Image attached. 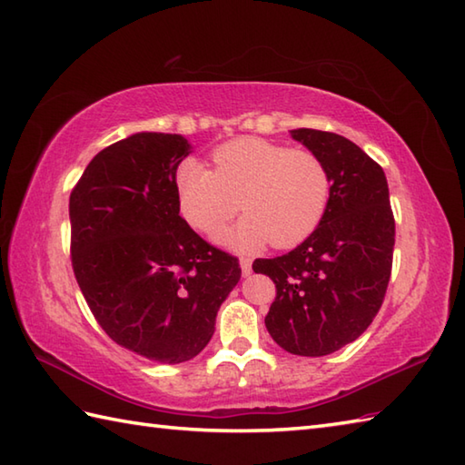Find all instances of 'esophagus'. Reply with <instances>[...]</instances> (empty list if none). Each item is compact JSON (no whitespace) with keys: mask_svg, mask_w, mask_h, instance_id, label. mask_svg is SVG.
<instances>
[{"mask_svg":"<svg viewBox=\"0 0 465 465\" xmlns=\"http://www.w3.org/2000/svg\"><path fill=\"white\" fill-rule=\"evenodd\" d=\"M240 268H242L243 278H248V275L252 273V262H250L248 258H242V260H240Z\"/></svg>","mask_w":465,"mask_h":465,"instance_id":"esophagus-1","label":"esophagus"}]
</instances>
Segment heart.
Here are the masks:
<instances>
[{
    "label": "heart",
    "mask_w": 465,
    "mask_h": 465,
    "mask_svg": "<svg viewBox=\"0 0 465 465\" xmlns=\"http://www.w3.org/2000/svg\"><path fill=\"white\" fill-rule=\"evenodd\" d=\"M212 162L213 172L185 157L173 175L180 213L193 230L212 232L242 203V222L215 232V240L252 252L268 242L292 248L322 222L331 180L312 150L248 135L215 147Z\"/></svg>",
    "instance_id": "b5f03b06"
}]
</instances>
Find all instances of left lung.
Masks as SVG:
<instances>
[{"label":"left lung","instance_id":"1","mask_svg":"<svg viewBox=\"0 0 465 465\" xmlns=\"http://www.w3.org/2000/svg\"><path fill=\"white\" fill-rule=\"evenodd\" d=\"M318 153L331 190L320 225L290 253L255 260L275 300L265 315L273 341L293 355L320 358L358 340L378 315L391 275L396 222L388 180L361 147L343 135L292 130Z\"/></svg>","mask_w":465,"mask_h":465}]
</instances>
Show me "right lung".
<instances>
[{"label": "right lung", "mask_w": 465, "mask_h": 465, "mask_svg": "<svg viewBox=\"0 0 465 465\" xmlns=\"http://www.w3.org/2000/svg\"><path fill=\"white\" fill-rule=\"evenodd\" d=\"M192 145L142 132L107 145L69 195L72 265L94 318L145 360L195 358L242 278L238 258L197 235L177 205L173 175Z\"/></svg>", "instance_id": "add662e5"}]
</instances>
